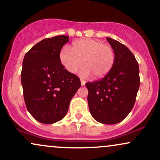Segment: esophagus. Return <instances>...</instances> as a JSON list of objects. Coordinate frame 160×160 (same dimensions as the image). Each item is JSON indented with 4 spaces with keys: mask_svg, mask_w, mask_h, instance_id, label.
I'll list each match as a JSON object with an SVG mask.
<instances>
[{
    "mask_svg": "<svg viewBox=\"0 0 160 160\" xmlns=\"http://www.w3.org/2000/svg\"><path fill=\"white\" fill-rule=\"evenodd\" d=\"M80 82H81V86H85L86 81L83 80H80Z\"/></svg>",
    "mask_w": 160,
    "mask_h": 160,
    "instance_id": "34e87169",
    "label": "esophagus"
}]
</instances>
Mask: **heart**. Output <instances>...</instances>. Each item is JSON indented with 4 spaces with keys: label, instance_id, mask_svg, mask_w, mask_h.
<instances>
[{
    "label": "heart",
    "instance_id": "1",
    "mask_svg": "<svg viewBox=\"0 0 160 160\" xmlns=\"http://www.w3.org/2000/svg\"><path fill=\"white\" fill-rule=\"evenodd\" d=\"M59 60L64 68L74 74L81 67L82 77L92 74L95 79H100L111 71L115 60V54L111 46L103 44L98 40L83 38L72 43L71 50L63 48L60 51Z\"/></svg>",
    "mask_w": 160,
    "mask_h": 160
}]
</instances>
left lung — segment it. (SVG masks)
Returning a JSON list of instances; mask_svg holds the SVG:
<instances>
[{"label":"left lung","instance_id":"obj_1","mask_svg":"<svg viewBox=\"0 0 160 160\" xmlns=\"http://www.w3.org/2000/svg\"><path fill=\"white\" fill-rule=\"evenodd\" d=\"M115 54L113 67L102 80L86 82L87 100L93 118L103 124L123 120L135 104L140 86L138 63L128 47L107 38Z\"/></svg>","mask_w":160,"mask_h":160}]
</instances>
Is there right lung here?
<instances>
[{"instance_id": "right-lung-1", "label": "right lung", "mask_w": 160, "mask_h": 160, "mask_svg": "<svg viewBox=\"0 0 160 160\" xmlns=\"http://www.w3.org/2000/svg\"><path fill=\"white\" fill-rule=\"evenodd\" d=\"M68 38L60 35L42 40L24 57L21 81L25 105L41 123L52 124L63 119L81 86L78 77L65 69L59 60Z\"/></svg>"}]
</instances>
